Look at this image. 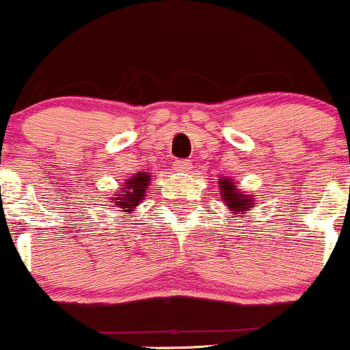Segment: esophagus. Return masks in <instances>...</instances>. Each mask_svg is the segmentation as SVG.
I'll list each match as a JSON object with an SVG mask.
<instances>
[{
    "mask_svg": "<svg viewBox=\"0 0 350 350\" xmlns=\"http://www.w3.org/2000/svg\"><path fill=\"white\" fill-rule=\"evenodd\" d=\"M174 167H176V171H179V172H189L191 171V162L186 161V159H179V161H176Z\"/></svg>",
    "mask_w": 350,
    "mask_h": 350,
    "instance_id": "1",
    "label": "esophagus"
}]
</instances>
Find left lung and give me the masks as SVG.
<instances>
[{
    "mask_svg": "<svg viewBox=\"0 0 350 350\" xmlns=\"http://www.w3.org/2000/svg\"><path fill=\"white\" fill-rule=\"evenodd\" d=\"M218 188H220V195L224 198L225 204L228 206L230 211H247L249 208H252V196L242 195V191H237L235 185L232 183V179L224 178L218 183Z\"/></svg>",
    "mask_w": 350,
    "mask_h": 350,
    "instance_id": "obj_1",
    "label": "left lung"
}]
</instances>
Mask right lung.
Segmentation results:
<instances>
[{
	"label": "right lung",
	"instance_id": "1",
	"mask_svg": "<svg viewBox=\"0 0 350 350\" xmlns=\"http://www.w3.org/2000/svg\"><path fill=\"white\" fill-rule=\"evenodd\" d=\"M149 174H135L133 178L129 179V183L123 185L125 188L116 191V195L111 200H115V204L118 208H123L125 211H132L142 201L146 188H149ZM126 217H130V215H126Z\"/></svg>",
	"mask_w": 350,
	"mask_h": 350
}]
</instances>
